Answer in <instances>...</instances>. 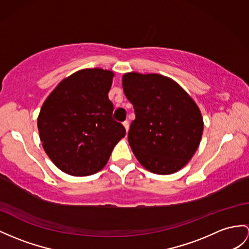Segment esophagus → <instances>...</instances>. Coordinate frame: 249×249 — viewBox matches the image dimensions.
Instances as JSON below:
<instances>
[{
    "label": "esophagus",
    "instance_id": "esophagus-1",
    "mask_svg": "<svg viewBox=\"0 0 249 249\" xmlns=\"http://www.w3.org/2000/svg\"><path fill=\"white\" fill-rule=\"evenodd\" d=\"M123 124H124V129H125V131L128 132L129 131V121L128 120H125V121H124L123 123Z\"/></svg>",
    "mask_w": 249,
    "mask_h": 249
}]
</instances>
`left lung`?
<instances>
[{
	"label": "left lung",
	"mask_w": 249,
	"mask_h": 249,
	"mask_svg": "<svg viewBox=\"0 0 249 249\" xmlns=\"http://www.w3.org/2000/svg\"><path fill=\"white\" fill-rule=\"evenodd\" d=\"M126 98L134 107L129 144L147 170L161 175L180 170L201 142V111L185 89L159 74L126 72L123 77Z\"/></svg>",
	"instance_id": "8db88e82"
}]
</instances>
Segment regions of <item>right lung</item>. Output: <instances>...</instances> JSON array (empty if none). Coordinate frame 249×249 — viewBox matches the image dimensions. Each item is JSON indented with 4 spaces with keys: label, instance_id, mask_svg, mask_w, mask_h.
Returning <instances> with one entry per match:
<instances>
[{
    "label": "right lung",
    "instance_id": "add662e5",
    "mask_svg": "<svg viewBox=\"0 0 249 249\" xmlns=\"http://www.w3.org/2000/svg\"><path fill=\"white\" fill-rule=\"evenodd\" d=\"M113 77V71L102 69L78 71L63 79L42 106L40 139L61 171L74 177L97 173L124 137V126L112 118Z\"/></svg>",
    "mask_w": 249,
    "mask_h": 249
}]
</instances>
